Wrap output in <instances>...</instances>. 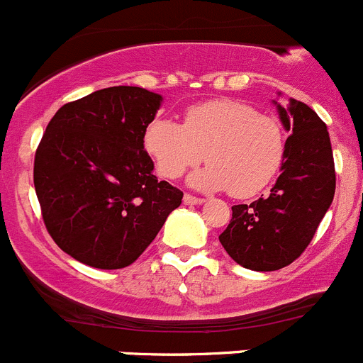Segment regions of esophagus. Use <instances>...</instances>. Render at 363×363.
<instances>
[{
  "label": "esophagus",
  "mask_w": 363,
  "mask_h": 363,
  "mask_svg": "<svg viewBox=\"0 0 363 363\" xmlns=\"http://www.w3.org/2000/svg\"><path fill=\"white\" fill-rule=\"evenodd\" d=\"M183 203L196 204V206H199V204L204 203V199L203 197H196V196H190V194H185V196H183Z\"/></svg>",
  "instance_id": "obj_1"
}]
</instances>
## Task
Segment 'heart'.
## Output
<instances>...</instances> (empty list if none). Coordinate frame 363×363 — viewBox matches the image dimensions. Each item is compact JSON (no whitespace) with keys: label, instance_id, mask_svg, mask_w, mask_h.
Here are the masks:
<instances>
[{"label":"heart","instance_id":"1","mask_svg":"<svg viewBox=\"0 0 363 363\" xmlns=\"http://www.w3.org/2000/svg\"><path fill=\"white\" fill-rule=\"evenodd\" d=\"M145 148L164 178L177 180L206 157L208 166L189 178L194 189L227 190L245 199L274 178L285 154L278 121L234 99L192 104L183 124L155 118L145 130Z\"/></svg>","mask_w":363,"mask_h":363}]
</instances>
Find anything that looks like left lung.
I'll return each instance as SVG.
<instances>
[{
  "label": "left lung",
  "instance_id": "8db88e82",
  "mask_svg": "<svg viewBox=\"0 0 363 363\" xmlns=\"http://www.w3.org/2000/svg\"><path fill=\"white\" fill-rule=\"evenodd\" d=\"M281 96V92H278ZM289 133L281 173L267 197L233 206L220 242L234 262L252 271H278L311 242L335 192L334 155L323 121L297 99H272Z\"/></svg>",
  "mask_w": 363,
  "mask_h": 363
}]
</instances>
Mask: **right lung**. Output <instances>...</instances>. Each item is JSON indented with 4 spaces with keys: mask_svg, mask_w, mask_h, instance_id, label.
<instances>
[{
    "mask_svg": "<svg viewBox=\"0 0 363 363\" xmlns=\"http://www.w3.org/2000/svg\"><path fill=\"white\" fill-rule=\"evenodd\" d=\"M164 98L130 85L59 108L35 157L48 234L78 262L127 267L154 241L183 192L154 174L145 130Z\"/></svg>",
    "mask_w": 363,
    "mask_h": 363,
    "instance_id": "obj_1",
    "label": "right lung"
}]
</instances>
